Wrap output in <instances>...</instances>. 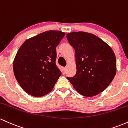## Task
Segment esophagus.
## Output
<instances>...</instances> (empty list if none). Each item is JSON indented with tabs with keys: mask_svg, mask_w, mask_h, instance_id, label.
<instances>
[{
	"mask_svg": "<svg viewBox=\"0 0 128 128\" xmlns=\"http://www.w3.org/2000/svg\"><path fill=\"white\" fill-rule=\"evenodd\" d=\"M63 70H64V72H66L67 71V67L65 66V67H64V68H63Z\"/></svg>",
	"mask_w": 128,
	"mask_h": 128,
	"instance_id": "1",
	"label": "esophagus"
}]
</instances>
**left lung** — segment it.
I'll return each mask as SVG.
<instances>
[{
  "label": "left lung",
  "mask_w": 128,
  "mask_h": 128,
  "mask_svg": "<svg viewBox=\"0 0 128 128\" xmlns=\"http://www.w3.org/2000/svg\"><path fill=\"white\" fill-rule=\"evenodd\" d=\"M70 44L75 50L77 72L67 77L79 94L92 97L108 86L116 74V58L111 48L91 33L70 32Z\"/></svg>",
  "instance_id": "obj_1"
}]
</instances>
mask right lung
Here are the masks:
<instances>
[{
    "mask_svg": "<svg viewBox=\"0 0 128 128\" xmlns=\"http://www.w3.org/2000/svg\"><path fill=\"white\" fill-rule=\"evenodd\" d=\"M65 33L47 31L26 40L13 62V71L22 88L34 97L50 92L62 72L57 66L56 50Z\"/></svg>",
    "mask_w": 128,
    "mask_h": 128,
    "instance_id": "add662e5",
    "label": "right lung"
}]
</instances>
